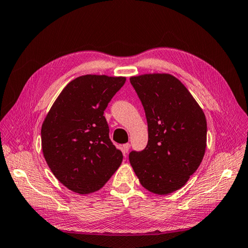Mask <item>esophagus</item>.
I'll use <instances>...</instances> for the list:
<instances>
[{
	"instance_id": "34e87169",
	"label": "esophagus",
	"mask_w": 248,
	"mask_h": 248,
	"mask_svg": "<svg viewBox=\"0 0 248 248\" xmlns=\"http://www.w3.org/2000/svg\"><path fill=\"white\" fill-rule=\"evenodd\" d=\"M130 147H131V145H130L129 143L124 144V145L123 146V152H124V155H127V154H128V152H129Z\"/></svg>"
}]
</instances>
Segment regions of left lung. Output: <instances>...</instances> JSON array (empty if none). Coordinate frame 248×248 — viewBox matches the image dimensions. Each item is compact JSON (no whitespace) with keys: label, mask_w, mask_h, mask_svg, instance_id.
<instances>
[{"label":"left lung","mask_w":248,"mask_h":248,"mask_svg":"<svg viewBox=\"0 0 248 248\" xmlns=\"http://www.w3.org/2000/svg\"><path fill=\"white\" fill-rule=\"evenodd\" d=\"M148 124V144L129 160L141 186L167 195L197 170L207 147V120L183 84L168 73L131 77Z\"/></svg>","instance_id":"1"}]
</instances>
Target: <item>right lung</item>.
<instances>
[{"label": "right lung", "instance_id": "1", "mask_svg": "<svg viewBox=\"0 0 248 248\" xmlns=\"http://www.w3.org/2000/svg\"><path fill=\"white\" fill-rule=\"evenodd\" d=\"M124 82V77H78L62 89L46 116L44 156L57 180L72 192L99 191L123 162L103 114Z\"/></svg>", "mask_w": 248, "mask_h": 248}]
</instances>
